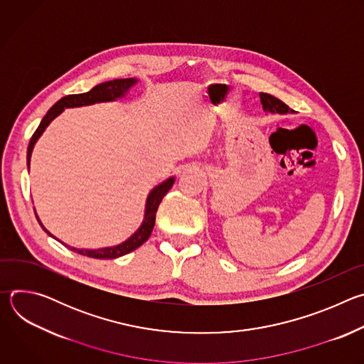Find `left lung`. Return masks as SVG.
<instances>
[{"label": "left lung", "instance_id": "obj_1", "mask_svg": "<svg viewBox=\"0 0 364 364\" xmlns=\"http://www.w3.org/2000/svg\"><path fill=\"white\" fill-rule=\"evenodd\" d=\"M259 97H261V103L264 107L265 112H271V114H292L294 111L285 105L282 100H279L278 97L269 95V93H259Z\"/></svg>", "mask_w": 364, "mask_h": 364}]
</instances>
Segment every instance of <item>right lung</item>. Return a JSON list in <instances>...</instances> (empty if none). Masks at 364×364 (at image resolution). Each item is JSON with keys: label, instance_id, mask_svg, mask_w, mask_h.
Instances as JSON below:
<instances>
[{"label": "right lung", "instance_id": "1", "mask_svg": "<svg viewBox=\"0 0 364 364\" xmlns=\"http://www.w3.org/2000/svg\"><path fill=\"white\" fill-rule=\"evenodd\" d=\"M138 80L134 77L129 79H115V80H109L105 83L96 85L95 87H92L89 92L86 93H79V95H68L65 97H62L60 100H58L53 107L48 109V112L44 115V118L41 119L38 128L36 129V132L33 134L28 148H27V166L30 168V159H31V152L34 148V144L37 142V139L41 136V134L44 132V129L48 127V124L53 121L56 117H59L66 108H77V107H86V105H93V103H99V102H112L117 100L122 96H125V93L136 83ZM174 177L167 178L166 181H163L161 184H159L157 187H154L148 197H146V203H145V215H144V220L139 226V229L131 236L128 237L125 242L117 245V246H109V247H102V249H77V247H72L68 246L69 249H72L73 252L83 255V256H89V257H95V259H115L119 256H124L132 250H135L136 247H139L144 242L148 240L154 225H155V213H157L159 205L163 200V197L168 193V190L173 187L174 184ZM40 226L43 228V230L46 233H48V236L55 237L51 235L40 222L38 216H36ZM56 239V237H55Z\"/></svg>", "mask_w": 364, "mask_h": 364}]
</instances>
